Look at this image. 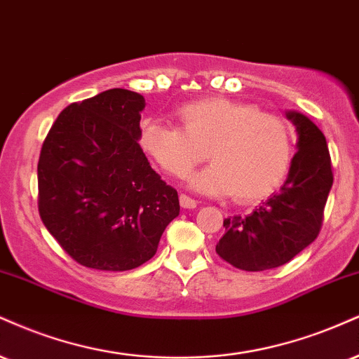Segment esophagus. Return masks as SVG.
Listing matches in <instances>:
<instances>
[{
	"mask_svg": "<svg viewBox=\"0 0 359 359\" xmlns=\"http://www.w3.org/2000/svg\"><path fill=\"white\" fill-rule=\"evenodd\" d=\"M179 201H180V207H184V209H194V207H197V201H194L192 197L185 196V194H180Z\"/></svg>",
	"mask_w": 359,
	"mask_h": 359,
	"instance_id": "esophagus-1",
	"label": "esophagus"
}]
</instances>
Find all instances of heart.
<instances>
[{
	"label": "heart",
	"instance_id": "heart-1",
	"mask_svg": "<svg viewBox=\"0 0 359 359\" xmlns=\"http://www.w3.org/2000/svg\"><path fill=\"white\" fill-rule=\"evenodd\" d=\"M175 115L180 127L145 118L138 130L140 149L165 174L185 177L209 154L214 163L192 175L191 185L232 194L239 204L264 201L287 177L294 138L280 116L226 97L187 102Z\"/></svg>",
	"mask_w": 359,
	"mask_h": 359
}]
</instances>
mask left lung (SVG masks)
<instances>
[{"instance_id": "8db88e82", "label": "left lung", "mask_w": 359, "mask_h": 359, "mask_svg": "<svg viewBox=\"0 0 359 359\" xmlns=\"http://www.w3.org/2000/svg\"><path fill=\"white\" fill-rule=\"evenodd\" d=\"M297 132V152L286 182L252 214L224 219L226 234L215 252L243 271L274 269L316 239L332 185L326 137L308 116L287 111Z\"/></svg>"}]
</instances>
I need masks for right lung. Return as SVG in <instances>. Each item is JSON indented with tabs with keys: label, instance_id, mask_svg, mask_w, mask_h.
Masks as SVG:
<instances>
[{
	"label": "right lung",
	"instance_id": "1",
	"mask_svg": "<svg viewBox=\"0 0 359 359\" xmlns=\"http://www.w3.org/2000/svg\"><path fill=\"white\" fill-rule=\"evenodd\" d=\"M144 109L140 93L107 90L68 105L43 142L40 217L65 252L85 267L142 266L180 212L177 191L138 145Z\"/></svg>",
	"mask_w": 359,
	"mask_h": 359
}]
</instances>
